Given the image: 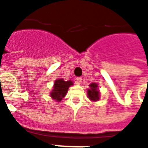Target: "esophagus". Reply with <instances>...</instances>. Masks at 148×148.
<instances>
[{
  "label": "esophagus",
  "mask_w": 148,
  "mask_h": 148,
  "mask_svg": "<svg viewBox=\"0 0 148 148\" xmlns=\"http://www.w3.org/2000/svg\"><path fill=\"white\" fill-rule=\"evenodd\" d=\"M76 80H77V83L79 84H81V81H82V77H77Z\"/></svg>",
  "instance_id": "34e87169"
}]
</instances>
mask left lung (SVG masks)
Listing matches in <instances>:
<instances>
[{"label":"left lung","instance_id":"left-lung-1","mask_svg":"<svg viewBox=\"0 0 148 148\" xmlns=\"http://www.w3.org/2000/svg\"><path fill=\"white\" fill-rule=\"evenodd\" d=\"M90 89L88 90V97L90 100L94 101H98L100 97H99V91L97 89V84L96 83L90 84Z\"/></svg>","mask_w":148,"mask_h":148}]
</instances>
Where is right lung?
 I'll return each mask as SVG.
<instances>
[{
  "mask_svg": "<svg viewBox=\"0 0 148 148\" xmlns=\"http://www.w3.org/2000/svg\"><path fill=\"white\" fill-rule=\"evenodd\" d=\"M71 85H73L71 81H64L63 79L56 80L53 89L51 93V97L56 100V101H60L66 95V93Z\"/></svg>",
  "mask_w": 148,
  "mask_h": 148,
  "instance_id": "right-lung-1",
  "label": "right lung"
}]
</instances>
